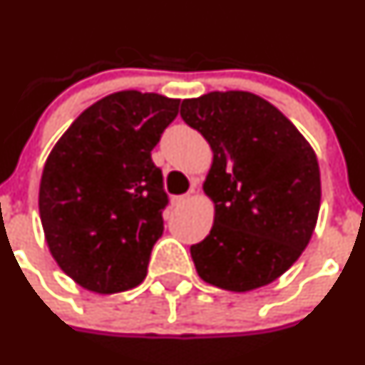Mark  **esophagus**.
Instances as JSON below:
<instances>
[{
	"label": "esophagus",
	"mask_w": 365,
	"mask_h": 365,
	"mask_svg": "<svg viewBox=\"0 0 365 365\" xmlns=\"http://www.w3.org/2000/svg\"><path fill=\"white\" fill-rule=\"evenodd\" d=\"M192 200V194H183V196H175L173 197V206H176V208H178V206H183V205H187L189 203V201Z\"/></svg>",
	"instance_id": "obj_1"
}]
</instances>
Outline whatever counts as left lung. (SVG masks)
Wrapping results in <instances>:
<instances>
[{"label":"left lung","mask_w":365,"mask_h":365,"mask_svg":"<svg viewBox=\"0 0 365 365\" xmlns=\"http://www.w3.org/2000/svg\"><path fill=\"white\" fill-rule=\"evenodd\" d=\"M180 116L213 152L203 189L215 220L208 237L190 245L197 274L227 292L270 284L314 231L322 200L316 153L284 114L249 91L187 98Z\"/></svg>","instance_id":"left-lung-1"}]
</instances>
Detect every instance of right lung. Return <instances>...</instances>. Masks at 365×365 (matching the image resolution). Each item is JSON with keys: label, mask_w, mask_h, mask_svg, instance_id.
<instances>
[{"label": "right lung", "mask_w": 365, "mask_h": 365, "mask_svg": "<svg viewBox=\"0 0 365 365\" xmlns=\"http://www.w3.org/2000/svg\"><path fill=\"white\" fill-rule=\"evenodd\" d=\"M178 98L118 91L81 113L43 165L38 210L65 274L90 292L118 293L146 277L169 200L152 150Z\"/></svg>", "instance_id": "right-lung-1"}]
</instances>
